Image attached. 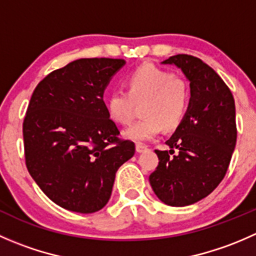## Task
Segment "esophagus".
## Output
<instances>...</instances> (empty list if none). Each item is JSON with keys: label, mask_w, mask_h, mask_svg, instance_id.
Instances as JSON below:
<instances>
[{"label": "esophagus", "mask_w": 256, "mask_h": 256, "mask_svg": "<svg viewBox=\"0 0 256 256\" xmlns=\"http://www.w3.org/2000/svg\"><path fill=\"white\" fill-rule=\"evenodd\" d=\"M147 150V146L146 144H136V151L138 152H144Z\"/></svg>", "instance_id": "obj_1"}]
</instances>
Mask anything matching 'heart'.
Returning <instances> with one entry per match:
<instances>
[{"label":"heart","mask_w":256,"mask_h":256,"mask_svg":"<svg viewBox=\"0 0 256 256\" xmlns=\"http://www.w3.org/2000/svg\"><path fill=\"white\" fill-rule=\"evenodd\" d=\"M128 92H114L106 98L108 115L118 125H128L141 104L144 118L125 131L134 141H147L161 132L177 128L187 115L190 88L186 79L154 64H142L126 76Z\"/></svg>","instance_id":"obj_1"}]
</instances>
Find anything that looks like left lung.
Listing matches in <instances>:
<instances>
[{
	"label": "left lung",
	"mask_w": 256,
	"mask_h": 256,
	"mask_svg": "<svg viewBox=\"0 0 256 256\" xmlns=\"http://www.w3.org/2000/svg\"><path fill=\"white\" fill-rule=\"evenodd\" d=\"M162 63L177 66L190 80V102L166 141L171 150H154L158 166L150 184L164 204L184 207L210 194L228 171L236 142V102L223 79L197 56L177 54Z\"/></svg>",
	"instance_id": "left-lung-1"
}]
</instances>
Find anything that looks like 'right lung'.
<instances>
[{
    "label": "right lung",
    "instance_id": "right-lung-1",
    "mask_svg": "<svg viewBox=\"0 0 256 256\" xmlns=\"http://www.w3.org/2000/svg\"><path fill=\"white\" fill-rule=\"evenodd\" d=\"M124 59L82 58L36 86L23 121L28 172L59 207L94 213L106 206L116 171L135 154L108 115L105 88Z\"/></svg>",
    "mask_w": 256,
    "mask_h": 256
}]
</instances>
